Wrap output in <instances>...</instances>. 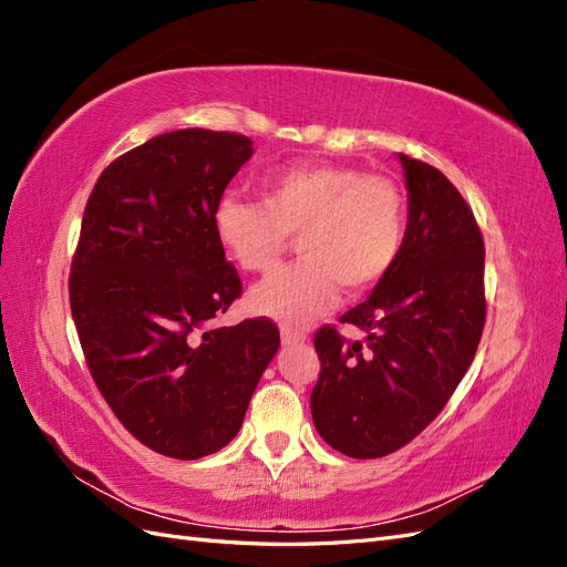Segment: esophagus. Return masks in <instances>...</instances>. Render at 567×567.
Returning a JSON list of instances; mask_svg holds the SVG:
<instances>
[{"mask_svg": "<svg viewBox=\"0 0 567 567\" xmlns=\"http://www.w3.org/2000/svg\"><path fill=\"white\" fill-rule=\"evenodd\" d=\"M281 342H284V346H302V342H307V336L300 333V331L281 329Z\"/></svg>", "mask_w": 567, "mask_h": 567, "instance_id": "obj_1", "label": "esophagus"}]
</instances>
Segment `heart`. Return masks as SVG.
Wrapping results in <instances>:
<instances>
[{"label":"heart","instance_id":"b5f03b06","mask_svg":"<svg viewBox=\"0 0 567 567\" xmlns=\"http://www.w3.org/2000/svg\"><path fill=\"white\" fill-rule=\"evenodd\" d=\"M217 244L246 271H269L298 234L302 260L257 284L255 315L300 329L333 310L340 286L357 296L398 262L406 236L402 186L383 175L333 163L279 169L262 182V200L227 194L215 203Z\"/></svg>","mask_w":567,"mask_h":567}]
</instances>
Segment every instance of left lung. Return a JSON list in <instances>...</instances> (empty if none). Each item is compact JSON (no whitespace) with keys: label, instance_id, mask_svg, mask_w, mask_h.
Returning <instances> with one entry per match:
<instances>
[{"label":"left lung","instance_id":"left-lung-1","mask_svg":"<svg viewBox=\"0 0 567 567\" xmlns=\"http://www.w3.org/2000/svg\"><path fill=\"white\" fill-rule=\"evenodd\" d=\"M400 163L409 196L402 252L340 317L367 333V348L331 326L315 336V427L352 458H381L414 440L466 375L485 326V244L473 210L433 165L402 153Z\"/></svg>","mask_w":567,"mask_h":567}]
</instances>
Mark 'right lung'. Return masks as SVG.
Here are the masks:
<instances>
[{
	"instance_id": "right-lung-1",
	"label": "right lung",
	"mask_w": 567,
	"mask_h": 567,
	"mask_svg": "<svg viewBox=\"0 0 567 567\" xmlns=\"http://www.w3.org/2000/svg\"><path fill=\"white\" fill-rule=\"evenodd\" d=\"M250 156L244 134L153 136L101 173L84 208L71 267L80 346L117 421L163 456L227 447L279 350L265 317L213 326L241 296L213 210Z\"/></svg>"
}]
</instances>
